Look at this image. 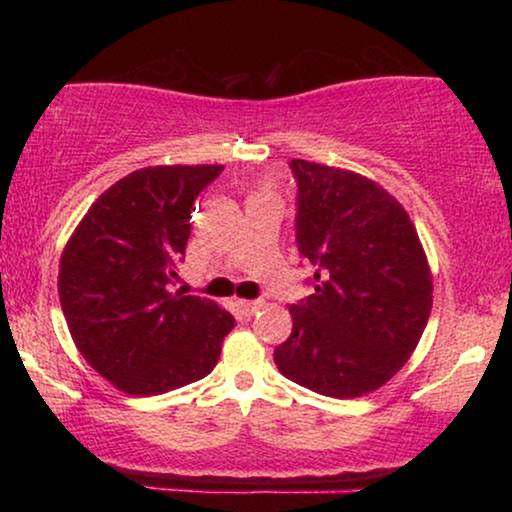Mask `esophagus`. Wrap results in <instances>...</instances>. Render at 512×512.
<instances>
[{
  "label": "esophagus",
  "instance_id": "esophagus-1",
  "mask_svg": "<svg viewBox=\"0 0 512 512\" xmlns=\"http://www.w3.org/2000/svg\"><path fill=\"white\" fill-rule=\"evenodd\" d=\"M237 307H240L244 317H251L256 310H261V303H258V300H237Z\"/></svg>",
  "mask_w": 512,
  "mask_h": 512
}]
</instances>
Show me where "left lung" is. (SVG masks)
<instances>
[{"label":"left lung","mask_w":512,"mask_h":512,"mask_svg":"<svg viewBox=\"0 0 512 512\" xmlns=\"http://www.w3.org/2000/svg\"><path fill=\"white\" fill-rule=\"evenodd\" d=\"M296 242L317 272L291 305L293 331L275 349L279 373L321 396L380 389L410 359L433 303V279L408 212L361 174L291 160Z\"/></svg>","instance_id":"left-lung-1"}]
</instances>
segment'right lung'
<instances>
[{
	"instance_id": "add662e5",
	"label": "right lung",
	"mask_w": 512,
	"mask_h": 512,
	"mask_svg": "<svg viewBox=\"0 0 512 512\" xmlns=\"http://www.w3.org/2000/svg\"><path fill=\"white\" fill-rule=\"evenodd\" d=\"M223 165L144 167L107 188L60 258L69 333L90 366L130 396H158L209 375L233 314L170 291L184 263L193 202Z\"/></svg>"
}]
</instances>
